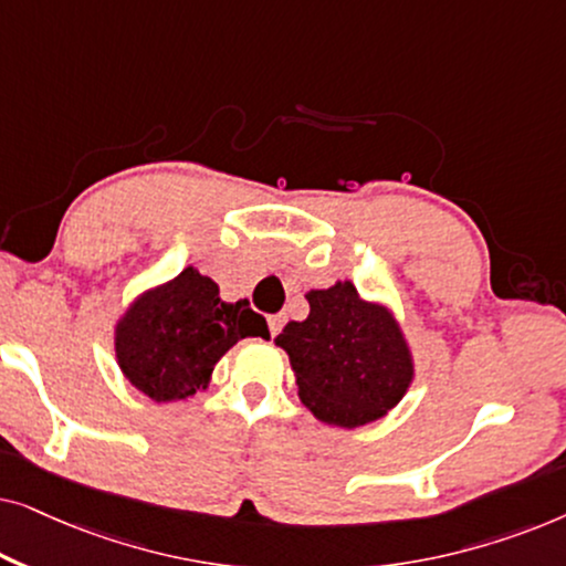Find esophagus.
Listing matches in <instances>:
<instances>
[{"label": "esophagus", "mask_w": 566, "mask_h": 566, "mask_svg": "<svg viewBox=\"0 0 566 566\" xmlns=\"http://www.w3.org/2000/svg\"><path fill=\"white\" fill-rule=\"evenodd\" d=\"M283 324H285V316L283 314H273V316H268V327H270V335H277V332L283 329Z\"/></svg>", "instance_id": "1"}]
</instances>
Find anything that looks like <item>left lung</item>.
Returning <instances> with one entry per match:
<instances>
[{"label": "left lung", "mask_w": 566, "mask_h": 566, "mask_svg": "<svg viewBox=\"0 0 566 566\" xmlns=\"http://www.w3.org/2000/svg\"><path fill=\"white\" fill-rule=\"evenodd\" d=\"M308 316L289 322L275 345L296 374L316 420L360 428L397 407L415 378L412 353L389 308L360 298L350 281L308 291Z\"/></svg>", "instance_id": "8db88e82"}]
</instances>
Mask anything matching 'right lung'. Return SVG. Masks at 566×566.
I'll list each match as a JSON object with an SVG mask.
<instances>
[{"instance_id": "right-lung-1", "label": "right lung", "mask_w": 566, "mask_h": 566, "mask_svg": "<svg viewBox=\"0 0 566 566\" xmlns=\"http://www.w3.org/2000/svg\"><path fill=\"white\" fill-rule=\"evenodd\" d=\"M244 337L268 339L265 316L250 301L227 304L196 268L144 291L115 324L123 376L154 401H180L206 389L213 366Z\"/></svg>"}]
</instances>
